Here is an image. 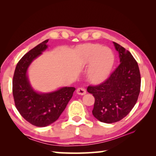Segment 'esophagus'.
I'll list each match as a JSON object with an SVG mask.
<instances>
[{"label": "esophagus", "instance_id": "34e87169", "mask_svg": "<svg viewBox=\"0 0 156 156\" xmlns=\"http://www.w3.org/2000/svg\"><path fill=\"white\" fill-rule=\"evenodd\" d=\"M76 92H77V94L78 95H81V96H83V95H84L86 94V91L85 89H84V88H78L77 90H76Z\"/></svg>", "mask_w": 156, "mask_h": 156}]
</instances>
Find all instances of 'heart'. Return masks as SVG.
I'll return each mask as SVG.
<instances>
[{"instance_id":"obj_1","label":"heart","mask_w":156,"mask_h":156,"mask_svg":"<svg viewBox=\"0 0 156 156\" xmlns=\"http://www.w3.org/2000/svg\"><path fill=\"white\" fill-rule=\"evenodd\" d=\"M84 65L91 63L88 76L93 82H99L106 78L112 70L114 56L112 50L96 44H87L80 51Z\"/></svg>"}]
</instances>
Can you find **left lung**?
Instances as JSON below:
<instances>
[{
    "label": "left lung",
    "instance_id": "1",
    "mask_svg": "<svg viewBox=\"0 0 156 156\" xmlns=\"http://www.w3.org/2000/svg\"><path fill=\"white\" fill-rule=\"evenodd\" d=\"M113 43L119 54L120 65L104 82L87 89L95 98L94 116L109 124L129 114L138 100L141 84L136 60L128 50L115 42Z\"/></svg>",
    "mask_w": 156,
    "mask_h": 156
}]
</instances>
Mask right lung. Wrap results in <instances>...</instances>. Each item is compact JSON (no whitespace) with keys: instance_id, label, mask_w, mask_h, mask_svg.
<instances>
[{"instance_id":"1","label":"right lung","mask_w":156,"mask_h":156,"mask_svg":"<svg viewBox=\"0 0 156 156\" xmlns=\"http://www.w3.org/2000/svg\"><path fill=\"white\" fill-rule=\"evenodd\" d=\"M48 41L38 44L23 56L16 67L12 82L17 110L27 122L39 127L48 126L58 119L76 89L64 87L49 93H39L31 87L27 76L28 68L47 49Z\"/></svg>"}]
</instances>
